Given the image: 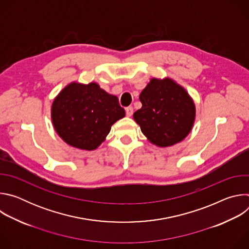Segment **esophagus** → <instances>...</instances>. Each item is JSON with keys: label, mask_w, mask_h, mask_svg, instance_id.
Returning a JSON list of instances; mask_svg holds the SVG:
<instances>
[{"label": "esophagus", "mask_w": 249, "mask_h": 249, "mask_svg": "<svg viewBox=\"0 0 249 249\" xmlns=\"http://www.w3.org/2000/svg\"><path fill=\"white\" fill-rule=\"evenodd\" d=\"M125 111H126V115H127V116H132L134 110H133L132 106H128V107L125 108Z\"/></svg>", "instance_id": "esophagus-1"}]
</instances>
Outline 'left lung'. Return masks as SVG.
<instances>
[{
    "mask_svg": "<svg viewBox=\"0 0 249 249\" xmlns=\"http://www.w3.org/2000/svg\"><path fill=\"white\" fill-rule=\"evenodd\" d=\"M142 108L133 117L142 132L160 147L182 141L195 119V105L186 90L170 79H153L140 94Z\"/></svg>",
    "mask_w": 249,
    "mask_h": 249,
    "instance_id": "left-lung-1",
    "label": "left lung"
}]
</instances>
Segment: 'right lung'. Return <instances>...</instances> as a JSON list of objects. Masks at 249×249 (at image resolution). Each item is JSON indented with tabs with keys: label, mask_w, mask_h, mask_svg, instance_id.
<instances>
[{
	"label": "right lung",
	"mask_w": 249,
	"mask_h": 249,
	"mask_svg": "<svg viewBox=\"0 0 249 249\" xmlns=\"http://www.w3.org/2000/svg\"><path fill=\"white\" fill-rule=\"evenodd\" d=\"M53 125L67 144L82 150L96 149L111 126L125 116L118 98L97 84L73 83L56 97L51 111Z\"/></svg>",
	"instance_id": "add662e5"
}]
</instances>
